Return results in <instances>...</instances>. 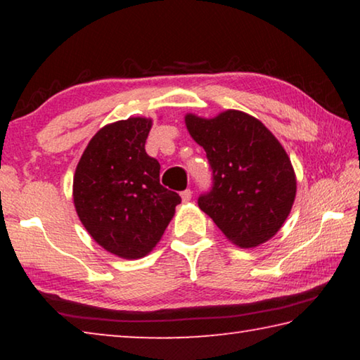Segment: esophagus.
Here are the masks:
<instances>
[{"label": "esophagus", "mask_w": 360, "mask_h": 360, "mask_svg": "<svg viewBox=\"0 0 360 360\" xmlns=\"http://www.w3.org/2000/svg\"><path fill=\"white\" fill-rule=\"evenodd\" d=\"M181 198H182V202H184V203L191 202V198H192V191H191V188H187V191L181 192Z\"/></svg>", "instance_id": "1"}]
</instances>
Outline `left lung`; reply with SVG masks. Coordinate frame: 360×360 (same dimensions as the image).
I'll list each match as a JSON object with an SVG mask.
<instances>
[{
	"instance_id": "left-lung-1",
	"label": "left lung",
	"mask_w": 360,
	"mask_h": 360,
	"mask_svg": "<svg viewBox=\"0 0 360 360\" xmlns=\"http://www.w3.org/2000/svg\"><path fill=\"white\" fill-rule=\"evenodd\" d=\"M186 127L212 169V191L198 198L225 238L255 248L275 236L295 202L297 178L288 152L254 115L227 109L206 119L186 114Z\"/></svg>"
}]
</instances>
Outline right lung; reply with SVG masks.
I'll list each match as a JSON object with an SVG mask.
<instances>
[{"label": "right lung", "mask_w": 360, "mask_h": 360, "mask_svg": "<svg viewBox=\"0 0 360 360\" xmlns=\"http://www.w3.org/2000/svg\"><path fill=\"white\" fill-rule=\"evenodd\" d=\"M149 117H129L95 133L72 178V202L89 235L120 259L148 255L181 203L160 186V165L146 154Z\"/></svg>", "instance_id": "obj_1"}]
</instances>
